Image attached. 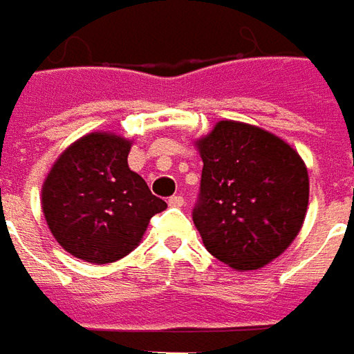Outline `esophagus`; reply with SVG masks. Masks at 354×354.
Returning <instances> with one entry per match:
<instances>
[{
    "instance_id": "esophagus-1",
    "label": "esophagus",
    "mask_w": 354,
    "mask_h": 354,
    "mask_svg": "<svg viewBox=\"0 0 354 354\" xmlns=\"http://www.w3.org/2000/svg\"><path fill=\"white\" fill-rule=\"evenodd\" d=\"M167 204L171 205V207H183V204H185V198L179 196V194H175V196H171L169 200H167Z\"/></svg>"
}]
</instances>
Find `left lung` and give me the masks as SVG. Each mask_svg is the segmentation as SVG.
Instances as JSON below:
<instances>
[{
  "mask_svg": "<svg viewBox=\"0 0 354 354\" xmlns=\"http://www.w3.org/2000/svg\"><path fill=\"white\" fill-rule=\"evenodd\" d=\"M196 145L204 167L192 221L205 250L236 270L277 259L297 236L309 204L299 154L277 135L230 120Z\"/></svg>",
  "mask_w": 354,
  "mask_h": 354,
  "instance_id": "1",
  "label": "left lung"
}]
</instances>
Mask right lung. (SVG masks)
<instances>
[{
	"label": "right lung",
	"mask_w": 354,
	"mask_h": 354,
	"mask_svg": "<svg viewBox=\"0 0 354 354\" xmlns=\"http://www.w3.org/2000/svg\"><path fill=\"white\" fill-rule=\"evenodd\" d=\"M129 149L131 142L118 135H85L62 152L45 179V221L77 259L97 265L122 259L167 207L129 169Z\"/></svg>",
	"instance_id": "right-lung-1"
}]
</instances>
